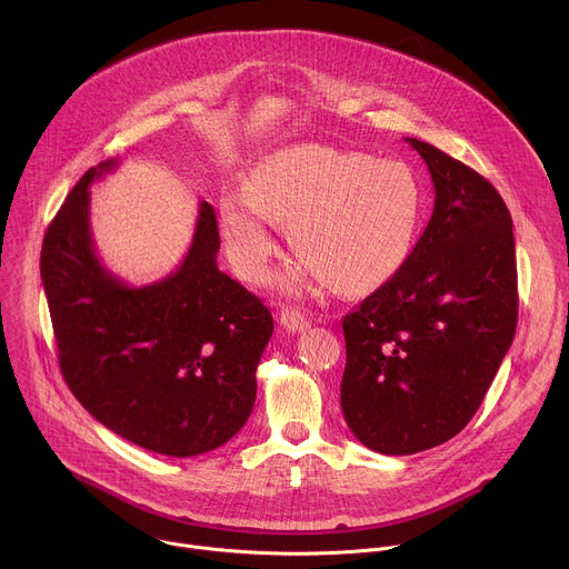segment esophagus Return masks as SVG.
<instances>
[{"label": "esophagus", "instance_id": "obj_1", "mask_svg": "<svg viewBox=\"0 0 569 569\" xmlns=\"http://www.w3.org/2000/svg\"><path fill=\"white\" fill-rule=\"evenodd\" d=\"M279 323H281V327H283L286 331L301 333V331H306V329L310 327V319H308L303 312L295 310V308H283V310L279 312Z\"/></svg>", "mask_w": 569, "mask_h": 569}]
</instances>
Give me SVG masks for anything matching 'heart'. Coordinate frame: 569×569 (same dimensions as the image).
Returning a JSON list of instances; mask_svg holds the SVG:
<instances>
[{"label": "heart", "instance_id": "obj_1", "mask_svg": "<svg viewBox=\"0 0 569 569\" xmlns=\"http://www.w3.org/2000/svg\"><path fill=\"white\" fill-rule=\"evenodd\" d=\"M419 184L396 159L299 143L263 157L246 193L222 202V236L236 274L261 281L277 252L270 222H288L297 259L323 283L360 290L408 257Z\"/></svg>", "mask_w": 569, "mask_h": 569}]
</instances>
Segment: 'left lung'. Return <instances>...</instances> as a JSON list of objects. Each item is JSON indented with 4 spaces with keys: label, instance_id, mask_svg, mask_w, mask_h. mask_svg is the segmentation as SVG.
<instances>
[{
    "label": "left lung",
    "instance_id": "8db88e82",
    "mask_svg": "<svg viewBox=\"0 0 569 569\" xmlns=\"http://www.w3.org/2000/svg\"><path fill=\"white\" fill-rule=\"evenodd\" d=\"M435 184L432 218L402 266L342 319V412L367 448L415 455L479 410L518 323L511 213L459 159L405 137Z\"/></svg>",
    "mask_w": 569,
    "mask_h": 569
}]
</instances>
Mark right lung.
Returning a JSON list of instances; mask_svg holds the SVG:
<instances>
[{"mask_svg":"<svg viewBox=\"0 0 569 569\" xmlns=\"http://www.w3.org/2000/svg\"><path fill=\"white\" fill-rule=\"evenodd\" d=\"M117 167L101 161L51 220L40 274L62 378L114 435L169 457L227 443L252 415L257 367L274 321L263 301L218 270L216 211L200 202L182 266L130 288L97 257L90 184Z\"/></svg>","mask_w":569,"mask_h":569,"instance_id":"add662e5","label":"right lung"}]
</instances>
